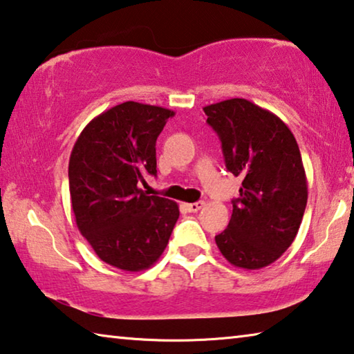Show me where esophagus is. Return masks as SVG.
Returning <instances> with one entry per match:
<instances>
[{"label": "esophagus", "mask_w": 354, "mask_h": 354, "mask_svg": "<svg viewBox=\"0 0 354 354\" xmlns=\"http://www.w3.org/2000/svg\"><path fill=\"white\" fill-rule=\"evenodd\" d=\"M203 206H205L203 201H195V203H187V205H186V209H187L189 212H197V211H200Z\"/></svg>", "instance_id": "obj_1"}]
</instances>
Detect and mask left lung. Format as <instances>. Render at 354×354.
Masks as SVG:
<instances>
[{
	"label": "left lung",
	"instance_id": "8db88e82",
	"mask_svg": "<svg viewBox=\"0 0 354 354\" xmlns=\"http://www.w3.org/2000/svg\"><path fill=\"white\" fill-rule=\"evenodd\" d=\"M203 110L222 143L227 170L243 179L216 244L233 266L265 268L290 248L304 216L307 179L299 147L279 116L248 99Z\"/></svg>",
	"mask_w": 354,
	"mask_h": 354
}]
</instances>
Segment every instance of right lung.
I'll list each match as a JSON object with an SVG mask.
<instances>
[{
    "mask_svg": "<svg viewBox=\"0 0 354 354\" xmlns=\"http://www.w3.org/2000/svg\"><path fill=\"white\" fill-rule=\"evenodd\" d=\"M175 111L138 102L111 106L83 129L69 159L77 227L100 260L143 271L165 250L176 201L148 197L138 184L157 175L156 140Z\"/></svg>",
    "mask_w": 354,
    "mask_h": 354,
    "instance_id": "add662e5",
    "label": "right lung"
}]
</instances>
